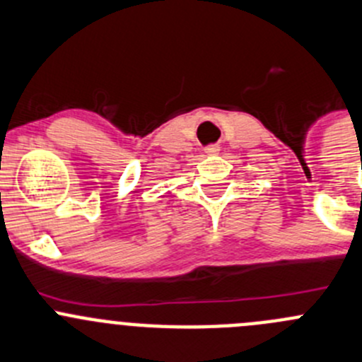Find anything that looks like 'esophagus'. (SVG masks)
<instances>
[{
    "label": "esophagus",
    "mask_w": 362,
    "mask_h": 362,
    "mask_svg": "<svg viewBox=\"0 0 362 362\" xmlns=\"http://www.w3.org/2000/svg\"><path fill=\"white\" fill-rule=\"evenodd\" d=\"M218 151H220V148H218V146H209V148L206 149L207 155H216Z\"/></svg>",
    "instance_id": "34e87169"
}]
</instances>
